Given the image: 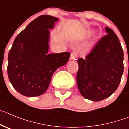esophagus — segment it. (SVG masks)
Listing matches in <instances>:
<instances>
[{
	"instance_id": "1",
	"label": "esophagus",
	"mask_w": 129,
	"mask_h": 129,
	"mask_svg": "<svg viewBox=\"0 0 129 129\" xmlns=\"http://www.w3.org/2000/svg\"><path fill=\"white\" fill-rule=\"evenodd\" d=\"M78 57V53L76 51H73L71 53L70 59L71 60H76Z\"/></svg>"
}]
</instances>
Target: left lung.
Wrapping results in <instances>:
<instances>
[{
	"label": "left lung",
	"mask_w": 129,
	"mask_h": 129,
	"mask_svg": "<svg viewBox=\"0 0 129 129\" xmlns=\"http://www.w3.org/2000/svg\"><path fill=\"white\" fill-rule=\"evenodd\" d=\"M85 58L78 60L76 82L81 94L98 102L115 92L123 73V51L118 36L109 27Z\"/></svg>",
	"instance_id": "left-lung-1"
}]
</instances>
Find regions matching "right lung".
Here are the masks:
<instances>
[{
  "label": "right lung",
  "instance_id": "add662e5",
  "mask_svg": "<svg viewBox=\"0 0 129 129\" xmlns=\"http://www.w3.org/2000/svg\"><path fill=\"white\" fill-rule=\"evenodd\" d=\"M58 19L41 15L29 23L15 39L8 54V75L19 93L28 97L46 91L52 75L66 64L70 53L48 54L49 31Z\"/></svg>",
  "mask_w": 129,
  "mask_h": 129
}]
</instances>
